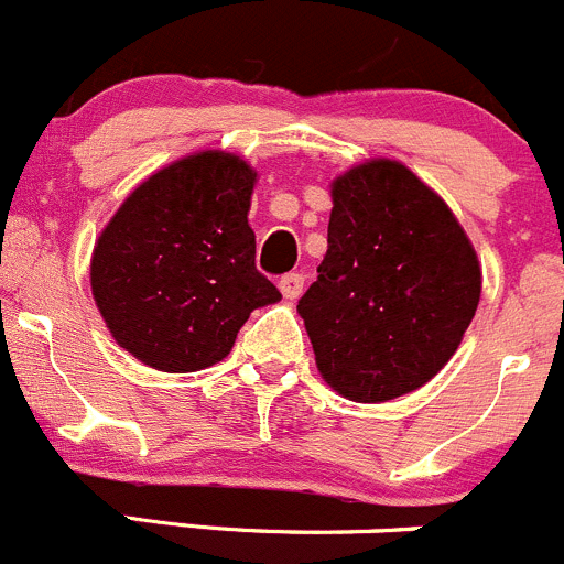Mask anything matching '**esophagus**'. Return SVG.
Instances as JSON below:
<instances>
[{
	"instance_id": "1",
	"label": "esophagus",
	"mask_w": 564,
	"mask_h": 564,
	"mask_svg": "<svg viewBox=\"0 0 564 564\" xmlns=\"http://www.w3.org/2000/svg\"><path fill=\"white\" fill-rule=\"evenodd\" d=\"M278 286H281L283 297L297 300L300 294H303V275H300V272H289V275L281 278V283H278Z\"/></svg>"
}]
</instances>
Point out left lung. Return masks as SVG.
Returning <instances> with one entry per match:
<instances>
[{"label":"left lung","mask_w":564,"mask_h":564,"mask_svg":"<svg viewBox=\"0 0 564 564\" xmlns=\"http://www.w3.org/2000/svg\"><path fill=\"white\" fill-rule=\"evenodd\" d=\"M327 253L297 314L316 369L352 402H388L433 380L482 294L477 250L438 193L397 160L330 184Z\"/></svg>","instance_id":"obj_1"}]
</instances>
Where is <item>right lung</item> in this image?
<instances>
[{"mask_svg":"<svg viewBox=\"0 0 564 564\" xmlns=\"http://www.w3.org/2000/svg\"><path fill=\"white\" fill-rule=\"evenodd\" d=\"M253 184V167L226 151L184 156L145 178L96 239L93 300L151 369L215 366L250 311L281 300L256 270Z\"/></svg>","mask_w":564,"mask_h":564,"instance_id":"obj_1","label":"right lung"}]
</instances>
